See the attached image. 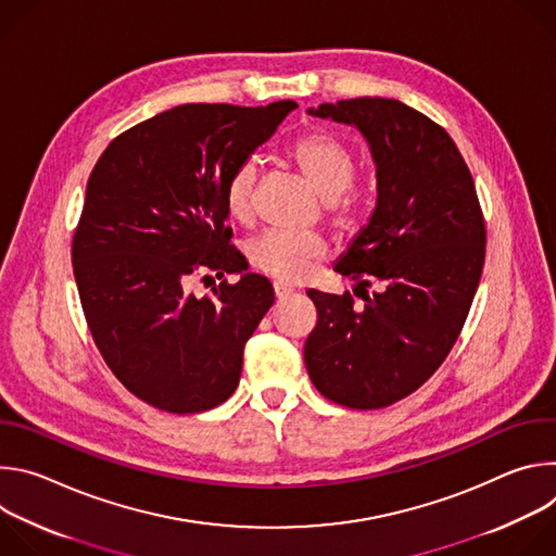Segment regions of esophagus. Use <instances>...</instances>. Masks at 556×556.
Segmentation results:
<instances>
[{
  "label": "esophagus",
  "instance_id": "esophagus-1",
  "mask_svg": "<svg viewBox=\"0 0 556 556\" xmlns=\"http://www.w3.org/2000/svg\"><path fill=\"white\" fill-rule=\"evenodd\" d=\"M275 296L277 299H283V296H288V294H292L294 292V288L292 286H288V283H281V281H275Z\"/></svg>",
  "mask_w": 556,
  "mask_h": 556
}]
</instances>
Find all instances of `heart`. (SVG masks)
<instances>
[{"instance_id": "1", "label": "heart", "mask_w": 556, "mask_h": 556, "mask_svg": "<svg viewBox=\"0 0 556 556\" xmlns=\"http://www.w3.org/2000/svg\"><path fill=\"white\" fill-rule=\"evenodd\" d=\"M292 161L319 193L334 215L345 217L356 206V191L350 182L356 174V157L352 149L330 131H309L303 134L290 147ZM260 178L257 161H244L237 165L228 176L224 187V206L226 213L237 219L247 222L253 215L255 206V187ZM328 255V244L321 235L314 232H283L268 230L249 244L251 264L279 279V281H299L309 268Z\"/></svg>"}]
</instances>
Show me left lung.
I'll return each mask as SVG.
<instances>
[{
    "mask_svg": "<svg viewBox=\"0 0 556 556\" xmlns=\"http://www.w3.org/2000/svg\"><path fill=\"white\" fill-rule=\"evenodd\" d=\"M354 125L376 165V206L334 270L354 296L307 290L319 321L303 356L309 380L350 409H380L414 393L444 363L478 292L486 228L453 138L418 110L378 97L309 108ZM371 280L379 290L371 295Z\"/></svg>",
    "mask_w": 556,
    "mask_h": 556,
    "instance_id": "obj_1",
    "label": "left lung"
}]
</instances>
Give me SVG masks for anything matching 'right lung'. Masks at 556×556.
<instances>
[{
  "mask_svg": "<svg viewBox=\"0 0 556 556\" xmlns=\"http://www.w3.org/2000/svg\"><path fill=\"white\" fill-rule=\"evenodd\" d=\"M294 108L178 105L114 138L90 174L72 240L78 296L108 367L155 409L200 414L240 384L275 290L230 247L224 187ZM208 269L241 279L195 298L186 283Z\"/></svg>",
  "mask_w": 556,
  "mask_h": 556,
  "instance_id": "obj_1",
  "label": "right lung"
}]
</instances>
